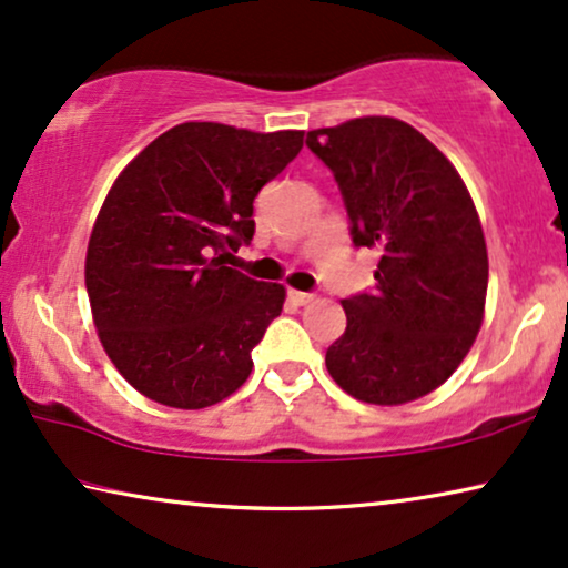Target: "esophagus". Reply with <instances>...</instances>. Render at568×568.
<instances>
[{
  "instance_id": "obj_1",
  "label": "esophagus",
  "mask_w": 568,
  "mask_h": 568,
  "mask_svg": "<svg viewBox=\"0 0 568 568\" xmlns=\"http://www.w3.org/2000/svg\"><path fill=\"white\" fill-rule=\"evenodd\" d=\"M290 300L297 302V305H310V302L315 300V294H313V292H297V290H292V292H290Z\"/></svg>"
}]
</instances>
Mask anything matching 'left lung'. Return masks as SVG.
<instances>
[{
  "instance_id": "obj_1",
  "label": "left lung",
  "mask_w": 568,
  "mask_h": 568,
  "mask_svg": "<svg viewBox=\"0 0 568 568\" xmlns=\"http://www.w3.org/2000/svg\"><path fill=\"white\" fill-rule=\"evenodd\" d=\"M336 178L354 247H377L375 286L341 302L344 336L325 352L356 400L398 406L432 393L484 321L488 255L463 178L424 134L369 115L307 131Z\"/></svg>"
}]
</instances>
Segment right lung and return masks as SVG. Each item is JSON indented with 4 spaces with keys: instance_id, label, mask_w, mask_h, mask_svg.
<instances>
[{
    "instance_id": "obj_1",
    "label": "right lung",
    "mask_w": 568,
    "mask_h": 568,
    "mask_svg": "<svg viewBox=\"0 0 568 568\" xmlns=\"http://www.w3.org/2000/svg\"><path fill=\"white\" fill-rule=\"evenodd\" d=\"M302 131L191 121L144 146L92 227L84 284L105 354L146 398L206 408L237 390L284 286L224 258L251 245L253 201L302 150Z\"/></svg>"
}]
</instances>
